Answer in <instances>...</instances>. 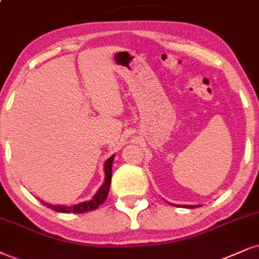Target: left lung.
Wrapping results in <instances>:
<instances>
[{
    "label": "left lung",
    "mask_w": 259,
    "mask_h": 259,
    "mask_svg": "<svg viewBox=\"0 0 259 259\" xmlns=\"http://www.w3.org/2000/svg\"><path fill=\"white\" fill-rule=\"evenodd\" d=\"M177 206H183V205H177ZM199 205H184V207H188V209H192V207H198Z\"/></svg>",
    "instance_id": "obj_1"
}]
</instances>
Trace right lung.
<instances>
[{"label": "right lung", "instance_id": "1", "mask_svg": "<svg viewBox=\"0 0 259 259\" xmlns=\"http://www.w3.org/2000/svg\"><path fill=\"white\" fill-rule=\"evenodd\" d=\"M114 156L109 157L107 159L104 164V171H105V180L104 184L100 187V190L97 191V193L92 197L91 200H88V202H82L80 204H76V205L73 206H67V205H52V204L43 203L44 205H47L50 209L55 210V211L59 212H65V213H84L88 211H92V210H96L101 204L104 203V200L107 199L108 193H109L110 188V183H111V165H113Z\"/></svg>", "mask_w": 259, "mask_h": 259}]
</instances>
